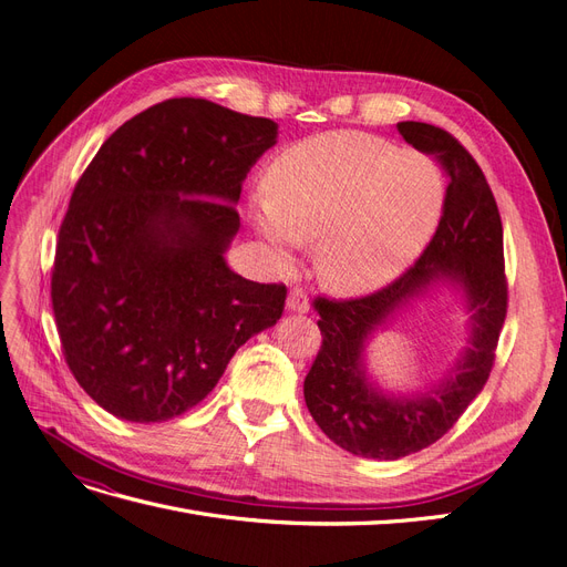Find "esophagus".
Here are the masks:
<instances>
[{"label":"esophagus","instance_id":"obj_1","mask_svg":"<svg viewBox=\"0 0 567 567\" xmlns=\"http://www.w3.org/2000/svg\"><path fill=\"white\" fill-rule=\"evenodd\" d=\"M286 310L288 312H296V315H305L307 310H310V298H307V293H305L300 286L290 288L288 300H286Z\"/></svg>","mask_w":567,"mask_h":567}]
</instances>
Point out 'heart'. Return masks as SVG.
Returning <instances> with one entry per match:
<instances>
[{
    "label": "heart",
    "instance_id": "obj_1",
    "mask_svg": "<svg viewBox=\"0 0 567 567\" xmlns=\"http://www.w3.org/2000/svg\"><path fill=\"white\" fill-rule=\"evenodd\" d=\"M444 194V177L425 156L362 132H326L271 163L255 225L279 262H290L293 244H317L319 279L359 296L414 262Z\"/></svg>",
    "mask_w": 567,
    "mask_h": 567
}]
</instances>
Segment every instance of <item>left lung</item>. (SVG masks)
Instances as JSON below:
<instances>
[{
    "label": "left lung",
    "instance_id": "1",
    "mask_svg": "<svg viewBox=\"0 0 567 567\" xmlns=\"http://www.w3.org/2000/svg\"><path fill=\"white\" fill-rule=\"evenodd\" d=\"M398 130L450 177L440 225L419 260L388 286L348 300L315 298L321 348L305 375V404L326 437L350 454L381 461L431 447L461 419L489 379L508 307L502 217L483 169L447 130L414 120L398 123ZM442 278L467 293L472 348L437 391L388 399L365 381L363 340L406 299Z\"/></svg>",
    "mask_w": 567,
    "mask_h": 567
}]
</instances>
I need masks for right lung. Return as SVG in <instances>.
I'll return each instance as SVG.
<instances>
[{
	"mask_svg": "<svg viewBox=\"0 0 567 567\" xmlns=\"http://www.w3.org/2000/svg\"><path fill=\"white\" fill-rule=\"evenodd\" d=\"M277 123L167 99L117 127L61 221L51 307L65 364L109 414L158 423L208 394L284 315L286 286L238 277L225 250Z\"/></svg>",
	"mask_w": 567,
	"mask_h": 567,
	"instance_id": "right-lung-1",
	"label": "right lung"
}]
</instances>
